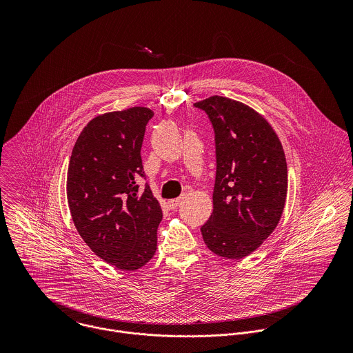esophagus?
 <instances>
[{
  "instance_id": "esophagus-1",
  "label": "esophagus",
  "mask_w": 353,
  "mask_h": 353,
  "mask_svg": "<svg viewBox=\"0 0 353 353\" xmlns=\"http://www.w3.org/2000/svg\"><path fill=\"white\" fill-rule=\"evenodd\" d=\"M182 201H183V197H178V199L170 200V201H168V206H170L171 209H175L176 206H179V205H181V202Z\"/></svg>"
}]
</instances>
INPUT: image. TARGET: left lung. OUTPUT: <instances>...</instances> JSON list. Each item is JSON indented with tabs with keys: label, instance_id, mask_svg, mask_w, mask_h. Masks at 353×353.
I'll return each instance as SVG.
<instances>
[{
	"label": "left lung",
	"instance_id": "1",
	"mask_svg": "<svg viewBox=\"0 0 353 353\" xmlns=\"http://www.w3.org/2000/svg\"><path fill=\"white\" fill-rule=\"evenodd\" d=\"M194 105L208 114L216 143L213 212L202 238L210 252L242 259L281 219L288 190L285 153L272 125L250 105L217 95Z\"/></svg>",
	"mask_w": 353,
	"mask_h": 353
}]
</instances>
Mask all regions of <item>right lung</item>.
<instances>
[{
    "instance_id": "obj_1",
    "label": "right lung",
    "mask_w": 353,
    "mask_h": 353,
    "mask_svg": "<svg viewBox=\"0 0 353 353\" xmlns=\"http://www.w3.org/2000/svg\"><path fill=\"white\" fill-rule=\"evenodd\" d=\"M153 111L130 107L92 118L70 156L66 197L74 227L104 262L133 272L150 262L157 248L161 208L147 185L141 145Z\"/></svg>"
}]
</instances>
